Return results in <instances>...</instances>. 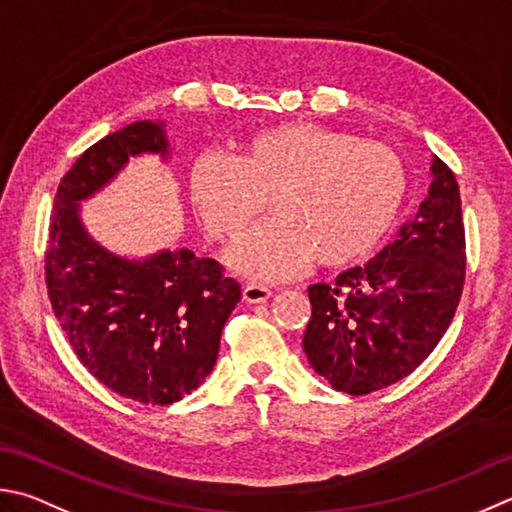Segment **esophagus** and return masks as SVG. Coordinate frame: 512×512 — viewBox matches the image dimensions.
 <instances>
[{"label":"esophagus","mask_w":512,"mask_h":512,"mask_svg":"<svg viewBox=\"0 0 512 512\" xmlns=\"http://www.w3.org/2000/svg\"><path fill=\"white\" fill-rule=\"evenodd\" d=\"M242 297H244L246 304H264V302H268V297H270V288L259 286V284H248L242 290Z\"/></svg>","instance_id":"esophagus-1"}]
</instances>
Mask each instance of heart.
I'll use <instances>...</instances> for the list:
<instances>
[{
	"label": "heart",
	"mask_w": 512,
	"mask_h": 512,
	"mask_svg": "<svg viewBox=\"0 0 512 512\" xmlns=\"http://www.w3.org/2000/svg\"><path fill=\"white\" fill-rule=\"evenodd\" d=\"M408 170L393 148L315 124L255 130L237 157L202 155L188 197L206 230L237 239L266 210L275 215L228 253L242 275L290 279L317 262L348 266L373 253L395 226Z\"/></svg>",
	"instance_id": "heart-1"
}]
</instances>
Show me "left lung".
<instances>
[{"label": "left lung", "mask_w": 512, "mask_h": 512, "mask_svg": "<svg viewBox=\"0 0 512 512\" xmlns=\"http://www.w3.org/2000/svg\"><path fill=\"white\" fill-rule=\"evenodd\" d=\"M430 175L428 197L393 244L333 286L308 288L304 353L335 390L368 395L404 379L455 315L466 270L462 199L453 170L435 155Z\"/></svg>", "instance_id": "1"}]
</instances>
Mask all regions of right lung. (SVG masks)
<instances>
[{
    "instance_id": "1",
    "label": "right lung",
    "mask_w": 512,
    "mask_h": 512,
    "mask_svg": "<svg viewBox=\"0 0 512 512\" xmlns=\"http://www.w3.org/2000/svg\"><path fill=\"white\" fill-rule=\"evenodd\" d=\"M170 159L162 119H142L90 146L55 195L46 286L64 335L88 373L139 404L179 402L210 375L242 290L215 259L188 248L119 255L88 233L82 202L133 157Z\"/></svg>"
}]
</instances>
